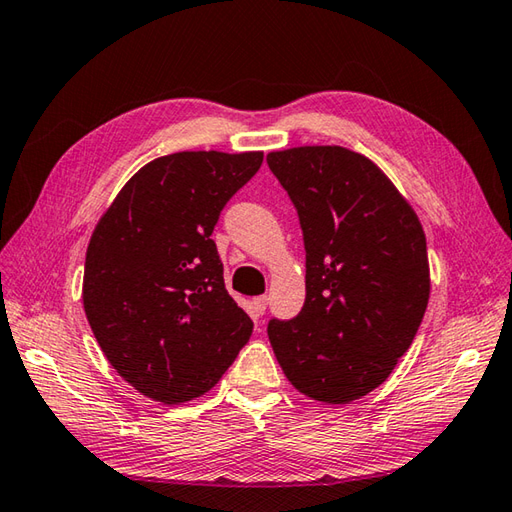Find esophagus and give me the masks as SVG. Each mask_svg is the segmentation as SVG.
<instances>
[{
    "label": "esophagus",
    "instance_id": "esophagus-1",
    "mask_svg": "<svg viewBox=\"0 0 512 512\" xmlns=\"http://www.w3.org/2000/svg\"><path fill=\"white\" fill-rule=\"evenodd\" d=\"M266 308H268V297H255V299H253V314H255V319L264 317Z\"/></svg>",
    "mask_w": 512,
    "mask_h": 512
}]
</instances>
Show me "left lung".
Here are the masks:
<instances>
[{"label":"left lung","instance_id":"8db88e82","mask_svg":"<svg viewBox=\"0 0 512 512\" xmlns=\"http://www.w3.org/2000/svg\"><path fill=\"white\" fill-rule=\"evenodd\" d=\"M266 162L306 246V303L295 319H270L268 339L301 394L345 405L385 383L420 328L427 239L409 202L356 151L295 147Z\"/></svg>","mask_w":512,"mask_h":512}]
</instances>
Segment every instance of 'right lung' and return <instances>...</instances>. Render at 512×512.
Segmentation results:
<instances>
[{"label": "right lung", "instance_id": "add662e5", "mask_svg": "<svg viewBox=\"0 0 512 512\" xmlns=\"http://www.w3.org/2000/svg\"><path fill=\"white\" fill-rule=\"evenodd\" d=\"M262 160V151L151 160L94 228L85 317L107 361L151 400L178 405L206 394L253 334L224 286L211 233Z\"/></svg>", "mask_w": 512, "mask_h": 512}]
</instances>
